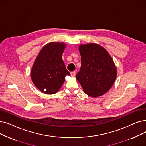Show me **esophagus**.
Segmentation results:
<instances>
[{"instance_id": "esophagus-1", "label": "esophagus", "mask_w": 146, "mask_h": 146, "mask_svg": "<svg viewBox=\"0 0 146 146\" xmlns=\"http://www.w3.org/2000/svg\"><path fill=\"white\" fill-rule=\"evenodd\" d=\"M70 74H71L72 76H74L76 75V72H71Z\"/></svg>"}]
</instances>
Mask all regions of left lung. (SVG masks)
<instances>
[{
	"instance_id": "8db88e82",
	"label": "left lung",
	"mask_w": 146,
	"mask_h": 146,
	"mask_svg": "<svg viewBox=\"0 0 146 146\" xmlns=\"http://www.w3.org/2000/svg\"><path fill=\"white\" fill-rule=\"evenodd\" d=\"M81 67L76 77L84 92L92 97L108 91L116 78V67L111 56L95 43L80 45Z\"/></svg>"
}]
</instances>
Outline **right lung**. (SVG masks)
Wrapping results in <instances>:
<instances>
[{"instance_id":"obj_1","label":"right lung","mask_w":146,"mask_h":146,"mask_svg":"<svg viewBox=\"0 0 146 146\" xmlns=\"http://www.w3.org/2000/svg\"><path fill=\"white\" fill-rule=\"evenodd\" d=\"M65 43L50 42L41 49L31 71V79L42 92L53 94L57 92L66 75H70L62 59Z\"/></svg>"}]
</instances>
